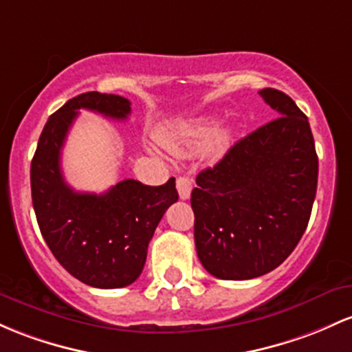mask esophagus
I'll return each mask as SVG.
<instances>
[{"label":"esophagus","mask_w":352,"mask_h":352,"mask_svg":"<svg viewBox=\"0 0 352 352\" xmlns=\"http://www.w3.org/2000/svg\"><path fill=\"white\" fill-rule=\"evenodd\" d=\"M177 190H179L180 199L187 200L192 192V179H188V177H179L177 179Z\"/></svg>","instance_id":"1"}]
</instances>
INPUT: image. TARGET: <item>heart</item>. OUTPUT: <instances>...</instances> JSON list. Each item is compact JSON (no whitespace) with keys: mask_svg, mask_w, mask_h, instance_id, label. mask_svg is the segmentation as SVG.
<instances>
[{"mask_svg":"<svg viewBox=\"0 0 352 352\" xmlns=\"http://www.w3.org/2000/svg\"><path fill=\"white\" fill-rule=\"evenodd\" d=\"M217 132L215 120H202L192 125H179L173 129H164L158 135L162 145L173 155H188L204 146Z\"/></svg>","mask_w":352,"mask_h":352,"instance_id":"b5f03b06","label":"heart"}]
</instances>
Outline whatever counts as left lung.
Wrapping results in <instances>:
<instances>
[{
  "label": "left lung",
  "mask_w": 352,
  "mask_h": 352,
  "mask_svg": "<svg viewBox=\"0 0 352 352\" xmlns=\"http://www.w3.org/2000/svg\"><path fill=\"white\" fill-rule=\"evenodd\" d=\"M258 95L279 117L202 170L190 197L197 256L207 272L226 280L279 267L306 230L318 188L307 117L276 88Z\"/></svg>",
  "instance_id": "8db88e82"
}]
</instances>
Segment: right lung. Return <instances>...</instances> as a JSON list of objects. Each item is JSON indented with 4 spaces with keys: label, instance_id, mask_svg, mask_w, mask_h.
<instances>
[{
    "label": "right lung",
    "instance_id": "obj_1",
    "mask_svg": "<svg viewBox=\"0 0 352 352\" xmlns=\"http://www.w3.org/2000/svg\"><path fill=\"white\" fill-rule=\"evenodd\" d=\"M80 108L115 120L132 110L123 96L88 91L48 118L32 160L34 214L50 250L73 277L98 289L125 287L142 274L158 222L179 200L175 179L158 187L126 179L100 195L73 190L60 158Z\"/></svg>",
    "mask_w": 352,
    "mask_h": 352
}]
</instances>
